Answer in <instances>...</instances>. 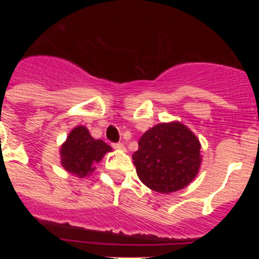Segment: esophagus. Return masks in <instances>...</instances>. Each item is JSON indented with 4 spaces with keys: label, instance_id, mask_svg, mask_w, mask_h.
<instances>
[{
    "label": "esophagus",
    "instance_id": "esophagus-1",
    "mask_svg": "<svg viewBox=\"0 0 259 259\" xmlns=\"http://www.w3.org/2000/svg\"><path fill=\"white\" fill-rule=\"evenodd\" d=\"M113 148H114V149H116V150H122V152H124V150H125L124 144H122V143L113 144Z\"/></svg>",
    "mask_w": 259,
    "mask_h": 259
}]
</instances>
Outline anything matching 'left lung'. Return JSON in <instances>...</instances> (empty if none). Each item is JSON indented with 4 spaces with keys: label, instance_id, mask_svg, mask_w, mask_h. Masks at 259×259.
I'll return each mask as SVG.
<instances>
[{
    "label": "left lung",
    "instance_id": "1",
    "mask_svg": "<svg viewBox=\"0 0 259 259\" xmlns=\"http://www.w3.org/2000/svg\"><path fill=\"white\" fill-rule=\"evenodd\" d=\"M139 179L154 192L172 193L185 188L200 171L201 143L180 122L149 128L132 155Z\"/></svg>",
    "mask_w": 259,
    "mask_h": 259
}]
</instances>
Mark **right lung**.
<instances>
[{
  "mask_svg": "<svg viewBox=\"0 0 259 259\" xmlns=\"http://www.w3.org/2000/svg\"><path fill=\"white\" fill-rule=\"evenodd\" d=\"M111 146L96 140L84 125H76L61 145V164L76 178H85L95 171V164L101 161Z\"/></svg>",
  "mask_w": 259,
  "mask_h": 259,
  "instance_id": "obj_1",
  "label": "right lung"
}]
</instances>
